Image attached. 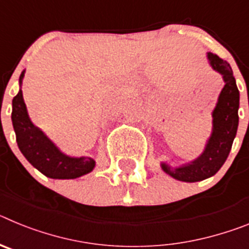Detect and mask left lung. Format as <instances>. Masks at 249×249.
Segmentation results:
<instances>
[{
	"mask_svg": "<svg viewBox=\"0 0 249 249\" xmlns=\"http://www.w3.org/2000/svg\"><path fill=\"white\" fill-rule=\"evenodd\" d=\"M213 70L223 76L224 87L213 111V132L201 157L192 163L172 169L162 163V168L169 176L183 182H198L218 172L227 160L232 148L233 140L238 128L239 91L233 77L232 68L227 61L217 54H207Z\"/></svg>",
	"mask_w": 249,
	"mask_h": 249,
	"instance_id": "1",
	"label": "left lung"
}]
</instances>
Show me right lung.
I'll use <instances>...</instances> for the list:
<instances>
[{
  "label": "right lung",
  "mask_w": 249,
  "mask_h": 249,
  "mask_svg": "<svg viewBox=\"0 0 249 249\" xmlns=\"http://www.w3.org/2000/svg\"><path fill=\"white\" fill-rule=\"evenodd\" d=\"M23 76L25 72H22L19 76V85ZM12 123L22 155L47 177L71 179L89 173L93 169L94 160L92 158H73L63 155L43 135V132L31 122L21 89L12 101Z\"/></svg>",
  "instance_id": "1"
}]
</instances>
